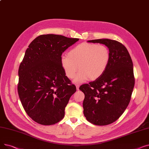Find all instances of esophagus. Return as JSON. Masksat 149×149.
<instances>
[{
  "label": "esophagus",
  "mask_w": 149,
  "mask_h": 149,
  "mask_svg": "<svg viewBox=\"0 0 149 149\" xmlns=\"http://www.w3.org/2000/svg\"><path fill=\"white\" fill-rule=\"evenodd\" d=\"M79 87H80V86L79 85H76V89H77V90H79Z\"/></svg>",
  "instance_id": "esophagus-1"
}]
</instances>
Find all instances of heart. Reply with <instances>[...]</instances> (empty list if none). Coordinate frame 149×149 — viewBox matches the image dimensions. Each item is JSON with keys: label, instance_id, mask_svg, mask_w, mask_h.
Wrapping results in <instances>:
<instances>
[{"label": "heart", "instance_id": "b5f03b06", "mask_svg": "<svg viewBox=\"0 0 149 149\" xmlns=\"http://www.w3.org/2000/svg\"><path fill=\"white\" fill-rule=\"evenodd\" d=\"M110 52L104 45L83 43L74 47L68 56L61 58V65L66 75L74 79L75 83H80L88 79L95 80L102 75L108 66Z\"/></svg>", "mask_w": 149, "mask_h": 149}]
</instances>
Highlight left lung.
Instances as JSON below:
<instances>
[{
	"instance_id": "left-lung-1",
	"label": "left lung",
	"mask_w": 149,
	"mask_h": 149,
	"mask_svg": "<svg viewBox=\"0 0 149 149\" xmlns=\"http://www.w3.org/2000/svg\"><path fill=\"white\" fill-rule=\"evenodd\" d=\"M88 42L103 44L110 52L104 73L79 88L84 94L86 118L93 124L106 126L118 120L129 104L135 84L134 66L127 49L121 43L109 38Z\"/></svg>"
}]
</instances>
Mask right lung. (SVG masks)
Returning a JSON list of instances; mask_svg holds the SVG:
<instances>
[{"label":"right lung","mask_w":149,"mask_h":149,"mask_svg":"<svg viewBox=\"0 0 149 149\" xmlns=\"http://www.w3.org/2000/svg\"><path fill=\"white\" fill-rule=\"evenodd\" d=\"M79 38L45 34L28 46L19 69L18 93L30 118L42 125L57 123L65 116L76 91L61 65V54Z\"/></svg>","instance_id":"right-lung-1"}]
</instances>
